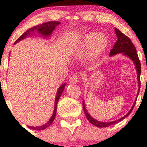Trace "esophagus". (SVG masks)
<instances>
[{"label":"esophagus","instance_id":"obj_1","mask_svg":"<svg viewBox=\"0 0 147 147\" xmlns=\"http://www.w3.org/2000/svg\"><path fill=\"white\" fill-rule=\"evenodd\" d=\"M69 82H70V83H72V84L78 83V76H77V75H72V76L70 77V78H69Z\"/></svg>","mask_w":147,"mask_h":147}]
</instances>
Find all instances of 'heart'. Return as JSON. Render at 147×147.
<instances>
[{"label":"heart","mask_w":147,"mask_h":147,"mask_svg":"<svg viewBox=\"0 0 147 147\" xmlns=\"http://www.w3.org/2000/svg\"><path fill=\"white\" fill-rule=\"evenodd\" d=\"M108 45L107 37L104 35H99L97 32H90L82 37L78 46L74 49V55L82 56L88 52V58L91 60L100 56L106 49Z\"/></svg>","instance_id":"obj_1"}]
</instances>
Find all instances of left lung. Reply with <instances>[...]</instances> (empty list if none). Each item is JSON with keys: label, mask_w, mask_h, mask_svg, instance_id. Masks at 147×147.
Instances as JSON below:
<instances>
[{"label": "left lung", "mask_w": 147, "mask_h": 147, "mask_svg": "<svg viewBox=\"0 0 147 147\" xmlns=\"http://www.w3.org/2000/svg\"><path fill=\"white\" fill-rule=\"evenodd\" d=\"M115 31H116V36H117L118 40L116 41V42L115 43L114 46H113V49L111 50L110 52V56H113L115 55H117V54L122 53L125 56L128 57L129 58H130L133 62L134 63L135 67H136V72H137V80H138V83H139V90H138V94L137 96L139 93V90H140V86H141V82H140V75H141V63L140 60L139 59V57H138L137 53H136V48H135L134 45L132 43L131 40L127 36L125 35L124 34L121 32V31H119L118 28H115ZM136 101L134 102V104L132 106V108H131V110L129 111V113L124 116L123 117L121 118L120 119H118V120L114 121L111 122H101L95 120L93 118L91 117L90 115L88 113V112L87 111L86 108H85V102H82V107H83L84 113H85L86 118L88 119V120L92 123L94 126H97L98 128H103V127H108V126H111V125L116 124V123H119V122L121 121L122 120L125 119V118L127 117L131 113L132 110H133L134 107L135 103H136Z\"/></svg>", "instance_id": "1"}]
</instances>
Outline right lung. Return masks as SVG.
I'll use <instances>...</instances> for the list:
<instances>
[{
	"mask_svg": "<svg viewBox=\"0 0 147 147\" xmlns=\"http://www.w3.org/2000/svg\"><path fill=\"white\" fill-rule=\"evenodd\" d=\"M60 24V22L59 21H48V22L46 23H43V24H40V25H37L36 26L32 27V28H29V29L27 30L26 32H24L22 35L17 39L16 41L15 42V43H17L18 42L21 41V39H24V38H26L28 36L31 35V34H34V32L36 31H37L39 34H41L42 36H44V37H49V36L51 35V34L52 33V31H54V29L55 28V27L57 26V25ZM66 84L64 83L63 85H61L59 87V88L58 89L57 93V96L56 98H55V109H54V112L53 114H52V117L51 119H49V121L47 123H46L45 124L42 125L41 126H37V127H33V126H28V128L30 129H33V130H37V131H40V130H44L46 128H47L48 126H50L52 124V123L53 122V121L55 120V118L56 116V112H57V105L58 100H59V98L62 95V92H63L64 90H65V87Z\"/></svg>",
	"mask_w": 147,
	"mask_h": 147,
	"instance_id": "add662e5",
	"label": "right lung"
}]
</instances>
